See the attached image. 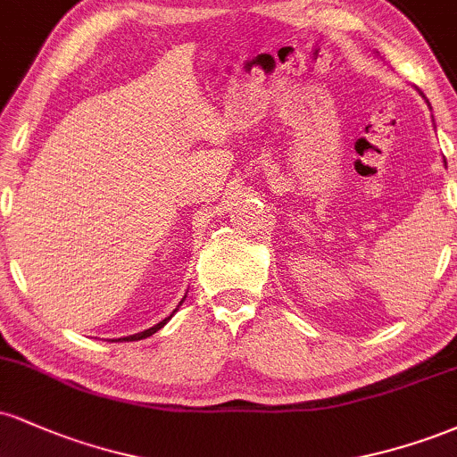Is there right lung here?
I'll return each instance as SVG.
<instances>
[{
    "instance_id": "obj_1",
    "label": "right lung",
    "mask_w": 457,
    "mask_h": 457,
    "mask_svg": "<svg viewBox=\"0 0 457 457\" xmlns=\"http://www.w3.org/2000/svg\"><path fill=\"white\" fill-rule=\"evenodd\" d=\"M180 303H182V301H180ZM171 316H174V313H171ZM171 316H170V318H165V320H162V322H159V324H154V327H152V328H148V330H141V333L129 335V337H120V339H124V342H137V339H145V337H150V335H154V333H156V330H159V328H162V327H165V324H167V322H170V320H171Z\"/></svg>"
}]
</instances>
